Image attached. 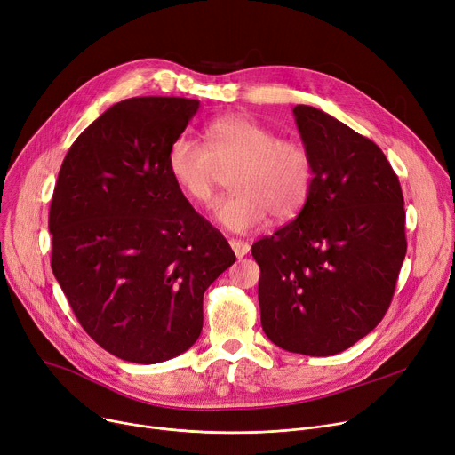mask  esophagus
Listing matches in <instances>:
<instances>
[{
    "label": "esophagus",
    "instance_id": "esophagus-1",
    "mask_svg": "<svg viewBox=\"0 0 455 455\" xmlns=\"http://www.w3.org/2000/svg\"><path fill=\"white\" fill-rule=\"evenodd\" d=\"M230 243V247H232V251H234V254L237 256V258H243L247 252H249V243H245V242H242V240H230L228 242Z\"/></svg>",
    "mask_w": 455,
    "mask_h": 455
}]
</instances>
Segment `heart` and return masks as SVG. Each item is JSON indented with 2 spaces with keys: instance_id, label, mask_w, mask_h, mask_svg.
<instances>
[{
  "instance_id": "heart-1",
  "label": "heart",
  "mask_w": 455,
  "mask_h": 455,
  "mask_svg": "<svg viewBox=\"0 0 455 455\" xmlns=\"http://www.w3.org/2000/svg\"><path fill=\"white\" fill-rule=\"evenodd\" d=\"M208 146L179 134L167 149V172L182 194L208 204L221 170L232 194L213 206V220L235 234L256 232L271 213L288 221L304 208L314 188V160L302 143L278 138L247 114H228L206 129Z\"/></svg>"
}]
</instances>
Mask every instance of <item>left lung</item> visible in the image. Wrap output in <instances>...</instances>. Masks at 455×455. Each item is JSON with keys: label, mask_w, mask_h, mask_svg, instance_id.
<instances>
[{"label": "left lung", "mask_w": 455, "mask_h": 455, "mask_svg": "<svg viewBox=\"0 0 455 455\" xmlns=\"http://www.w3.org/2000/svg\"><path fill=\"white\" fill-rule=\"evenodd\" d=\"M314 160L297 220L252 245L261 328L280 348L333 355L384 319L405 258L402 188L386 155L339 119L293 108Z\"/></svg>", "instance_id": "8db88e82"}]
</instances>
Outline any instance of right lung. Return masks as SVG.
Listing matches in <instances>:
<instances>
[{
  "mask_svg": "<svg viewBox=\"0 0 455 455\" xmlns=\"http://www.w3.org/2000/svg\"><path fill=\"white\" fill-rule=\"evenodd\" d=\"M197 100L132 98L69 148L50 208L52 269L88 336L131 363L186 352L203 297L235 254L167 172Z\"/></svg>",
  "mask_w": 455,
  "mask_h": 455,
  "instance_id": "add662e5",
  "label": "right lung"
}]
</instances>
